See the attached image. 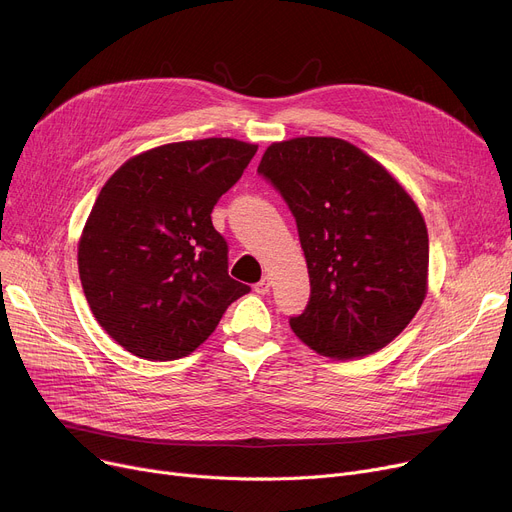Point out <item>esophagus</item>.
Here are the masks:
<instances>
[{"label": "esophagus", "mask_w": 512, "mask_h": 512, "mask_svg": "<svg viewBox=\"0 0 512 512\" xmlns=\"http://www.w3.org/2000/svg\"><path fill=\"white\" fill-rule=\"evenodd\" d=\"M254 291H256L258 295H268V293H270V281L264 277L260 283H256Z\"/></svg>", "instance_id": "34e87169"}]
</instances>
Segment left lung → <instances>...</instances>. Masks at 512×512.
I'll list each match as a JSON object with an SVG mask.
<instances>
[{
	"instance_id": "8db88e82",
	"label": "left lung",
	"mask_w": 512,
	"mask_h": 512,
	"mask_svg": "<svg viewBox=\"0 0 512 512\" xmlns=\"http://www.w3.org/2000/svg\"><path fill=\"white\" fill-rule=\"evenodd\" d=\"M258 174L293 213L307 262L311 293L293 332L332 359L389 344L426 297L428 233L410 194L336 137L272 143Z\"/></svg>"
}]
</instances>
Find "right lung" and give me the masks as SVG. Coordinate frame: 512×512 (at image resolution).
Returning a JSON list of instances; mask_svg holds the SVG:
<instances>
[{
    "instance_id": "obj_1",
    "label": "right lung",
    "mask_w": 512,
    "mask_h": 512,
    "mask_svg": "<svg viewBox=\"0 0 512 512\" xmlns=\"http://www.w3.org/2000/svg\"><path fill=\"white\" fill-rule=\"evenodd\" d=\"M256 151L221 137L170 143L131 157L100 190L77 266L94 318L135 357L190 355L250 293L229 277L211 213Z\"/></svg>"
}]
</instances>
